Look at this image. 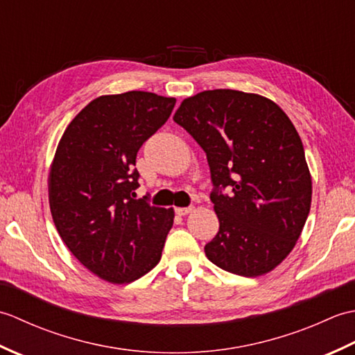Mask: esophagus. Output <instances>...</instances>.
Returning <instances> with one entry per match:
<instances>
[{
    "mask_svg": "<svg viewBox=\"0 0 355 355\" xmlns=\"http://www.w3.org/2000/svg\"><path fill=\"white\" fill-rule=\"evenodd\" d=\"M193 210V207L192 206H187V207H177L175 209V214L177 215H180V216H184V215H187V214H191Z\"/></svg>",
    "mask_w": 355,
    "mask_h": 355,
    "instance_id": "obj_1",
    "label": "esophagus"
}]
</instances>
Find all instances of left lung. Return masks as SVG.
Here are the masks:
<instances>
[{
	"mask_svg": "<svg viewBox=\"0 0 355 355\" xmlns=\"http://www.w3.org/2000/svg\"><path fill=\"white\" fill-rule=\"evenodd\" d=\"M173 122L207 157L220 220L205 247L209 261L245 277L268 273L293 250L310 214L311 175L296 128L275 102L236 89L184 99Z\"/></svg>",
	"mask_w": 355,
	"mask_h": 355,
	"instance_id": "8db88e82",
	"label": "left lung"
}]
</instances>
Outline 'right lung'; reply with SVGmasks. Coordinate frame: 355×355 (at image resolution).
Returning a JSON list of instances; mask_svg holds the SVG:
<instances>
[{
    "label": "right lung",
    "instance_id": "1",
    "mask_svg": "<svg viewBox=\"0 0 355 355\" xmlns=\"http://www.w3.org/2000/svg\"><path fill=\"white\" fill-rule=\"evenodd\" d=\"M173 107V97L146 92L97 97L58 145L49 177L53 221L82 266L108 282H132L162 258L173 210L135 200L134 166Z\"/></svg>",
    "mask_w": 355,
    "mask_h": 355
}]
</instances>
